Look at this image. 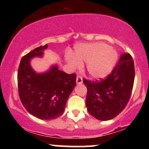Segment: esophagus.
I'll list each match as a JSON object with an SVG mask.
<instances>
[{
  "mask_svg": "<svg viewBox=\"0 0 149 149\" xmlns=\"http://www.w3.org/2000/svg\"><path fill=\"white\" fill-rule=\"evenodd\" d=\"M76 83L77 84H81L83 83V78L80 76H78L76 77Z\"/></svg>",
  "mask_w": 149,
  "mask_h": 149,
  "instance_id": "34e87169",
  "label": "esophagus"
}]
</instances>
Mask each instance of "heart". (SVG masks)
Wrapping results in <instances>:
<instances>
[{
    "instance_id": "obj_1",
    "label": "heart",
    "mask_w": 149,
    "mask_h": 149,
    "mask_svg": "<svg viewBox=\"0 0 149 149\" xmlns=\"http://www.w3.org/2000/svg\"><path fill=\"white\" fill-rule=\"evenodd\" d=\"M117 54L110 46L103 42L80 44L76 46L73 57L67 59L73 69L80 67L83 61L87 62V70L92 76L100 78L107 76L115 64Z\"/></svg>"
}]
</instances>
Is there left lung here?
I'll return each instance as SVG.
<instances>
[{"mask_svg":"<svg viewBox=\"0 0 149 149\" xmlns=\"http://www.w3.org/2000/svg\"><path fill=\"white\" fill-rule=\"evenodd\" d=\"M134 76L132 57L129 53H124L106 78L95 81L83 78L88 89L85 103L88 112L100 120L116 117L129 102Z\"/></svg>","mask_w":149,"mask_h":149,"instance_id":"left-lung-1","label":"left lung"}]
</instances>
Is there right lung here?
<instances>
[{
	"mask_svg": "<svg viewBox=\"0 0 149 149\" xmlns=\"http://www.w3.org/2000/svg\"><path fill=\"white\" fill-rule=\"evenodd\" d=\"M47 47H36L22 57L17 73L20 100L29 113L41 120H52L63 114L66 102L76 84V73L68 74L54 66L47 72L36 73L30 60L42 57Z\"/></svg>",
	"mask_w": 149,
	"mask_h": 149,
	"instance_id": "1",
	"label": "right lung"
}]
</instances>
